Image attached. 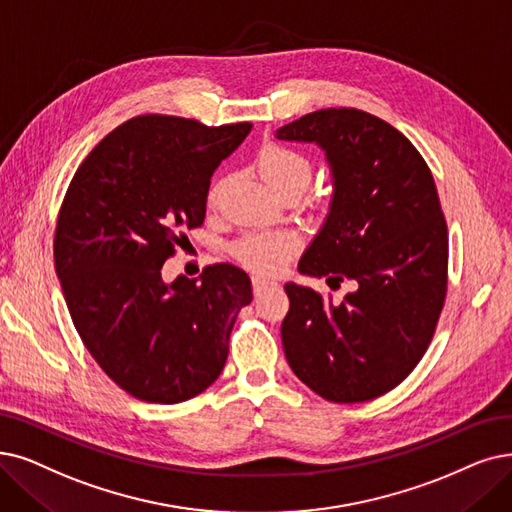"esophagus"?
I'll return each mask as SVG.
<instances>
[{
  "label": "esophagus",
  "instance_id": "1",
  "mask_svg": "<svg viewBox=\"0 0 512 512\" xmlns=\"http://www.w3.org/2000/svg\"><path fill=\"white\" fill-rule=\"evenodd\" d=\"M271 285H275V281H269L264 277H252V288H254V294H262L267 288H271Z\"/></svg>",
  "mask_w": 512,
  "mask_h": 512
}]
</instances>
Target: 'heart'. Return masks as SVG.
I'll return each mask as SVG.
<instances>
[{"mask_svg":"<svg viewBox=\"0 0 512 512\" xmlns=\"http://www.w3.org/2000/svg\"><path fill=\"white\" fill-rule=\"evenodd\" d=\"M258 168L260 174L269 185L281 193L290 187L306 189L311 182V161L300 151L277 145H264L258 153ZM222 189V182H216L210 197L216 199ZM296 250V239L285 233H254L243 237L235 245L237 258L258 273H277Z\"/></svg>","mask_w":512,"mask_h":512,"instance_id":"heart-1","label":"heart"}]
</instances>
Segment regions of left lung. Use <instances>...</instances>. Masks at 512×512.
I'll return each instance as SVG.
<instances>
[{
	"label": "left lung",
	"mask_w": 512,
	"mask_h": 512,
	"mask_svg": "<svg viewBox=\"0 0 512 512\" xmlns=\"http://www.w3.org/2000/svg\"><path fill=\"white\" fill-rule=\"evenodd\" d=\"M275 138L317 145L332 174L298 273L355 288L334 302L285 283V359L327 401L376 399L410 376L443 309L447 224L433 174L399 130L359 109L306 113Z\"/></svg>",
	"instance_id": "1"
}]
</instances>
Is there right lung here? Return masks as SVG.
I'll return each instance as SVG.
<instances>
[{"instance_id": "1", "label": "right lung", "mask_w": 512, "mask_h": 512, "mask_svg": "<svg viewBox=\"0 0 512 512\" xmlns=\"http://www.w3.org/2000/svg\"><path fill=\"white\" fill-rule=\"evenodd\" d=\"M252 124L142 115L102 138L60 208L54 264L79 338L115 384L172 405L206 391L252 302L248 273L212 264L172 283L161 267L206 218L210 178Z\"/></svg>"}]
</instances>
